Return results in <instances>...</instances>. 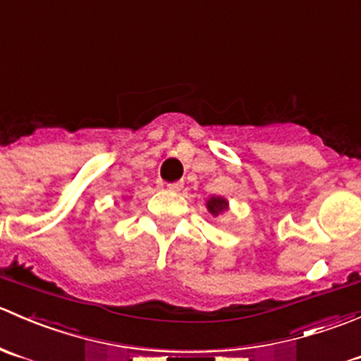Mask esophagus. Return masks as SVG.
<instances>
[{"mask_svg":"<svg viewBox=\"0 0 361 361\" xmlns=\"http://www.w3.org/2000/svg\"><path fill=\"white\" fill-rule=\"evenodd\" d=\"M182 185H184V184H182V180H177V182H170V184L166 185V188H169L170 191H176L177 192V191H180Z\"/></svg>","mask_w":361,"mask_h":361,"instance_id":"esophagus-1","label":"esophagus"}]
</instances>
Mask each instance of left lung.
I'll list each match as a JSON object with an SVG mask.
<instances>
[{"label": "left lung", "mask_w": 361, "mask_h": 361, "mask_svg": "<svg viewBox=\"0 0 361 361\" xmlns=\"http://www.w3.org/2000/svg\"><path fill=\"white\" fill-rule=\"evenodd\" d=\"M207 207H209L210 214L217 216V214H221L223 210H226L228 203H226V200H223V198H210L209 202H207Z\"/></svg>", "instance_id": "obj_1"}]
</instances>
